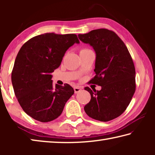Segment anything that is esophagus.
<instances>
[{
    "label": "esophagus",
    "instance_id": "esophagus-1",
    "mask_svg": "<svg viewBox=\"0 0 155 155\" xmlns=\"http://www.w3.org/2000/svg\"><path fill=\"white\" fill-rule=\"evenodd\" d=\"M74 93L77 94V93L79 92V91H81V88L80 87H75L74 88Z\"/></svg>",
    "mask_w": 155,
    "mask_h": 155
}]
</instances>
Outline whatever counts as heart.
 Listing matches in <instances>:
<instances>
[{"mask_svg": "<svg viewBox=\"0 0 155 155\" xmlns=\"http://www.w3.org/2000/svg\"><path fill=\"white\" fill-rule=\"evenodd\" d=\"M88 51H90V50H89L87 48H83V49L81 50L80 53H81V52H88Z\"/></svg>", "mask_w": 155, "mask_h": 155, "instance_id": "b5f03b06", "label": "heart"}]
</instances>
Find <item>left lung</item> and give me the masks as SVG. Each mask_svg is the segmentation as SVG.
I'll return each mask as SVG.
<instances>
[{
    "mask_svg": "<svg viewBox=\"0 0 155 155\" xmlns=\"http://www.w3.org/2000/svg\"><path fill=\"white\" fill-rule=\"evenodd\" d=\"M78 36L96 52V76L90 83L101 86L100 91L85 87L90 93L91 100L84 110L94 120L110 121L125 111L135 93L133 59L124 43L114 31L100 28Z\"/></svg>",
    "mask_w": 155,
    "mask_h": 155,
    "instance_id": "8db88e82",
    "label": "left lung"
}]
</instances>
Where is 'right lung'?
I'll return each mask as SVG.
<instances>
[{"instance_id":"right-lung-1","label":"right lung","mask_w":155,"mask_h":155,"mask_svg":"<svg viewBox=\"0 0 155 155\" xmlns=\"http://www.w3.org/2000/svg\"><path fill=\"white\" fill-rule=\"evenodd\" d=\"M79 44L75 34L44 33L21 47L12 73L15 95L21 107L32 118L48 122L58 117L74 94L68 84H52L51 74L61 65L65 52Z\"/></svg>"}]
</instances>
